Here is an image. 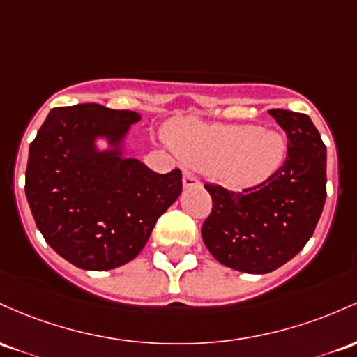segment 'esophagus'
<instances>
[{
    "mask_svg": "<svg viewBox=\"0 0 357 357\" xmlns=\"http://www.w3.org/2000/svg\"><path fill=\"white\" fill-rule=\"evenodd\" d=\"M182 183H183V187H185V189H189V187H197L199 185V178L195 177V175L189 174V172H185V174H183Z\"/></svg>",
    "mask_w": 357,
    "mask_h": 357,
    "instance_id": "obj_1",
    "label": "esophagus"
}]
</instances>
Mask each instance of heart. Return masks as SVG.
<instances>
[{
  "label": "heart",
  "mask_w": 357,
  "mask_h": 357,
  "mask_svg": "<svg viewBox=\"0 0 357 357\" xmlns=\"http://www.w3.org/2000/svg\"><path fill=\"white\" fill-rule=\"evenodd\" d=\"M167 142L180 158L207 170L232 189L265 182L285 160V138L255 125H211L185 118L167 131Z\"/></svg>",
  "instance_id": "obj_1"
}]
</instances>
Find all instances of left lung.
I'll list each match as a JSON object with an SVG mask.
<instances>
[{"instance_id":"left-lung-1","label":"left lung","mask_w":357,"mask_h":357,"mask_svg":"<svg viewBox=\"0 0 357 357\" xmlns=\"http://www.w3.org/2000/svg\"><path fill=\"white\" fill-rule=\"evenodd\" d=\"M285 130L287 160L259 185L229 192L206 183L212 212L202 239L219 263L243 273H270L302 251L326 204L327 150L307 114L268 111Z\"/></svg>"}]
</instances>
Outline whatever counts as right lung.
Returning <instances> with one entry per match:
<instances>
[{
	"instance_id": "obj_1",
	"label": "right lung",
	"mask_w": 357,
	"mask_h": 357,
	"mask_svg": "<svg viewBox=\"0 0 357 357\" xmlns=\"http://www.w3.org/2000/svg\"><path fill=\"white\" fill-rule=\"evenodd\" d=\"M139 119L94 102L55 107L30 145L25 194L35 224L55 253L82 270L135 259L182 192L178 168L157 174L126 155Z\"/></svg>"
}]
</instances>
